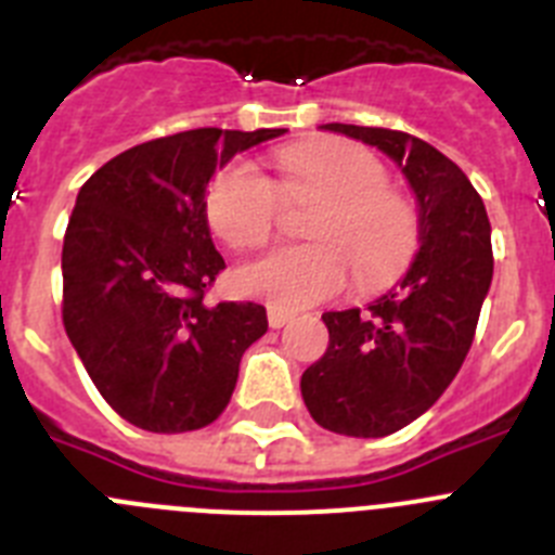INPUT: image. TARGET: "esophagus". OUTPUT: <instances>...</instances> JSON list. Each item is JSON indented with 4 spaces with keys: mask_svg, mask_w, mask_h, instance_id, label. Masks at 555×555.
Here are the masks:
<instances>
[{
    "mask_svg": "<svg viewBox=\"0 0 555 555\" xmlns=\"http://www.w3.org/2000/svg\"><path fill=\"white\" fill-rule=\"evenodd\" d=\"M267 317H269V327H283L286 322L294 320L292 311H286V308H274V306L269 308Z\"/></svg>",
    "mask_w": 555,
    "mask_h": 555,
    "instance_id": "1",
    "label": "esophagus"
}]
</instances>
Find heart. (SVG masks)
I'll return each instance as SVG.
<instances>
[{
	"mask_svg": "<svg viewBox=\"0 0 555 555\" xmlns=\"http://www.w3.org/2000/svg\"><path fill=\"white\" fill-rule=\"evenodd\" d=\"M274 185L249 160L228 164L210 180L205 210L214 233L233 249H255L272 238L283 197L325 199L308 235L320 244L281 247L235 272L238 292L274 308H306L331 300L350 283L380 292L414 263L423 222L405 194L389 185L384 160L352 141L317 139L274 155Z\"/></svg>",
	"mask_w": 555,
	"mask_h": 555,
	"instance_id": "obj_1",
	"label": "heart"
}]
</instances>
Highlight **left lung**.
<instances>
[{
	"instance_id": "1",
	"label": "left lung",
	"mask_w": 555,
	"mask_h": 555,
	"mask_svg": "<svg viewBox=\"0 0 555 555\" xmlns=\"http://www.w3.org/2000/svg\"><path fill=\"white\" fill-rule=\"evenodd\" d=\"M386 152L411 183L423 238L414 263L366 311L322 313L331 341L302 372L306 409L333 434L377 439L414 423L459 375L492 283V228L467 175L428 141L325 125Z\"/></svg>"
}]
</instances>
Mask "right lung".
<instances>
[{
	"mask_svg": "<svg viewBox=\"0 0 555 555\" xmlns=\"http://www.w3.org/2000/svg\"><path fill=\"white\" fill-rule=\"evenodd\" d=\"M286 130L199 127L146 141L82 183L63 235V327L121 420L152 434L210 425L267 333L258 302H205L224 269L205 189L235 152Z\"/></svg>",
	"mask_w": 555,
	"mask_h": 555,
	"instance_id": "obj_1",
	"label": "right lung"
}]
</instances>
